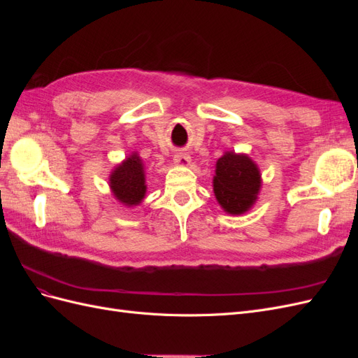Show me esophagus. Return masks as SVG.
<instances>
[{
  "instance_id": "esophagus-1",
  "label": "esophagus",
  "mask_w": 358,
  "mask_h": 358,
  "mask_svg": "<svg viewBox=\"0 0 358 358\" xmlns=\"http://www.w3.org/2000/svg\"><path fill=\"white\" fill-rule=\"evenodd\" d=\"M173 162L178 167H188L191 164V157L188 154L183 152H178L175 157H173Z\"/></svg>"
}]
</instances>
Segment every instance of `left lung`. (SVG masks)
I'll list each match as a JSON object with an SVG mask.
<instances>
[{
    "label": "left lung",
    "instance_id": "8db88e82",
    "mask_svg": "<svg viewBox=\"0 0 358 358\" xmlns=\"http://www.w3.org/2000/svg\"><path fill=\"white\" fill-rule=\"evenodd\" d=\"M213 194L224 212L243 215L255 204L263 185L257 162L248 154L227 150L215 166Z\"/></svg>",
    "mask_w": 358,
    "mask_h": 358
}]
</instances>
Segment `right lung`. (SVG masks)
Instances as JSON below:
<instances>
[{
    "instance_id": "1",
    "label": "right lung",
    "mask_w": 358,
    "mask_h": 358,
    "mask_svg": "<svg viewBox=\"0 0 358 358\" xmlns=\"http://www.w3.org/2000/svg\"><path fill=\"white\" fill-rule=\"evenodd\" d=\"M112 196L125 208H134L146 196V173L143 159L137 152L128 155L113 167L109 176Z\"/></svg>"
}]
</instances>
